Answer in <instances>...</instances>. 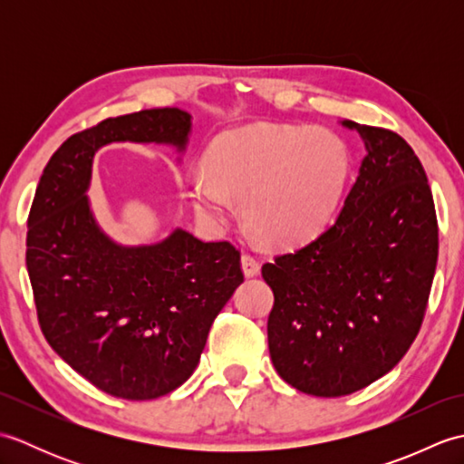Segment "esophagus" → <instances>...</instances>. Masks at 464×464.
I'll return each instance as SVG.
<instances>
[{
    "label": "esophagus",
    "mask_w": 464,
    "mask_h": 464,
    "mask_svg": "<svg viewBox=\"0 0 464 464\" xmlns=\"http://www.w3.org/2000/svg\"><path fill=\"white\" fill-rule=\"evenodd\" d=\"M241 267H243V273H245V277H255V275L259 273V269H261V265H259V261L253 257V255H249V253H245L243 257H241Z\"/></svg>",
    "instance_id": "1"
}]
</instances>
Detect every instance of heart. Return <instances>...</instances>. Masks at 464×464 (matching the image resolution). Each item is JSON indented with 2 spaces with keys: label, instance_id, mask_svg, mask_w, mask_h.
<instances>
[{
  "label": "heart",
  "instance_id": "obj_1",
  "mask_svg": "<svg viewBox=\"0 0 464 464\" xmlns=\"http://www.w3.org/2000/svg\"><path fill=\"white\" fill-rule=\"evenodd\" d=\"M349 173L344 145L327 131L253 123L221 133L189 181L197 217L213 229L233 219L231 199L257 239L293 247L313 239L339 203Z\"/></svg>",
  "mask_w": 464,
  "mask_h": 464
}]
</instances>
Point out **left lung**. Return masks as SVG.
I'll list each match as a JSON object with an SVG mask.
<instances>
[{"label": "left lung", "mask_w": 464, "mask_h": 464, "mask_svg": "<svg viewBox=\"0 0 464 464\" xmlns=\"http://www.w3.org/2000/svg\"><path fill=\"white\" fill-rule=\"evenodd\" d=\"M343 125L367 155L337 221L261 269L275 295L273 367L314 397L351 395L405 357L439 257L435 201L411 145L382 127Z\"/></svg>", "instance_id": "1"}]
</instances>
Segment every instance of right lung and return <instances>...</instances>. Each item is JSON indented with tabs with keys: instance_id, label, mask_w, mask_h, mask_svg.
Segmentation results:
<instances>
[{
	"instance_id": "add662e5",
	"label": "right lung",
	"mask_w": 464,
	"mask_h": 464,
	"mask_svg": "<svg viewBox=\"0 0 464 464\" xmlns=\"http://www.w3.org/2000/svg\"><path fill=\"white\" fill-rule=\"evenodd\" d=\"M189 131V113L163 107L75 133L45 165L29 211L25 265L39 327L69 367L117 399H157L189 379L215 317L243 283L231 243L175 229L125 247L102 231L87 199L100 147L185 151Z\"/></svg>"
}]
</instances>
